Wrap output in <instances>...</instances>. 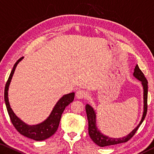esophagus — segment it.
<instances>
[{
    "label": "esophagus",
    "instance_id": "34e87169",
    "mask_svg": "<svg viewBox=\"0 0 154 154\" xmlns=\"http://www.w3.org/2000/svg\"><path fill=\"white\" fill-rule=\"evenodd\" d=\"M86 96H87V92H85V90H78L77 92H76V97H77V98L82 99V98L86 97Z\"/></svg>",
    "mask_w": 154,
    "mask_h": 154
}]
</instances>
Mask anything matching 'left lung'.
I'll list each match as a JSON object with an SVG mask.
<instances>
[{"mask_svg": "<svg viewBox=\"0 0 154 154\" xmlns=\"http://www.w3.org/2000/svg\"><path fill=\"white\" fill-rule=\"evenodd\" d=\"M133 75L137 79H139L142 83L143 88V99H144V108H143V116L139 125L132 130L131 132L127 135V136L122 138H111L107 136H105L99 131L96 123V112L94 109L90 105L87 104L85 106V111H86L88 120V132L91 139L94 142L96 145L100 147H106V146H110L113 145H117L119 143H126L136 133L139 127L143 123L147 114V93H148V85L147 80L146 79L144 74L140 71L138 65H136L134 68V71Z\"/></svg>", "mask_w": 154, "mask_h": 154, "instance_id": "8db88e82", "label": "left lung"}]
</instances>
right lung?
Segmentation results:
<instances>
[{"instance_id":"right-lung-1","label":"right lung","mask_w":154,"mask_h":154,"mask_svg":"<svg viewBox=\"0 0 154 154\" xmlns=\"http://www.w3.org/2000/svg\"><path fill=\"white\" fill-rule=\"evenodd\" d=\"M22 59L23 57L20 58L15 63L11 72V74L9 77V79L7 80L6 85H5L4 94L5 105H6L7 111H8L9 116L13 125L21 134L35 140H43L51 137L58 130L62 114L63 113L65 108H66V106L73 101L75 93L72 92L62 96L57 102L56 105L54 106L49 116L45 121L41 122V124L32 125V126H30V125L25 124L19 118H17L16 115L13 111L11 106H10L8 98V90L10 82L11 81L13 75H14L15 68H16L17 64Z\"/></svg>"}]
</instances>
